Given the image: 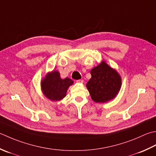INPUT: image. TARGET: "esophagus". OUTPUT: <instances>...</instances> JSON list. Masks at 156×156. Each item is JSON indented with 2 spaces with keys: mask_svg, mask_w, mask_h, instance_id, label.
I'll list each match as a JSON object with an SVG mask.
<instances>
[{
  "mask_svg": "<svg viewBox=\"0 0 156 156\" xmlns=\"http://www.w3.org/2000/svg\"><path fill=\"white\" fill-rule=\"evenodd\" d=\"M84 81H83V80H76V82H78V83H82V82H83Z\"/></svg>",
  "mask_w": 156,
  "mask_h": 156,
  "instance_id": "esophagus-1",
  "label": "esophagus"
}]
</instances>
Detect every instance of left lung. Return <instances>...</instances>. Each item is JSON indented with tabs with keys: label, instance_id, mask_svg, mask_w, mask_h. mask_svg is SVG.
I'll use <instances>...</instances> for the list:
<instances>
[{
	"label": "left lung",
	"instance_id": "8db88e82",
	"mask_svg": "<svg viewBox=\"0 0 156 156\" xmlns=\"http://www.w3.org/2000/svg\"><path fill=\"white\" fill-rule=\"evenodd\" d=\"M87 88L96 103H105L117 96L122 86L120 75L104 61L90 70Z\"/></svg>",
	"mask_w": 156,
	"mask_h": 156
}]
</instances>
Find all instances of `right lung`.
<instances>
[{"label":"right lung","mask_w":156,"mask_h":156,"mask_svg":"<svg viewBox=\"0 0 156 156\" xmlns=\"http://www.w3.org/2000/svg\"><path fill=\"white\" fill-rule=\"evenodd\" d=\"M74 84L69 78L62 79L57 70L48 72L41 81V90L51 101H59L66 96L68 88Z\"/></svg>","instance_id":"add662e5"}]
</instances>
